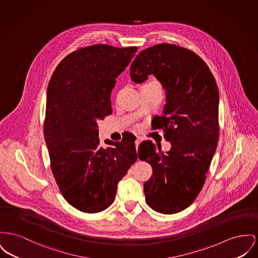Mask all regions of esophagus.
Returning a JSON list of instances; mask_svg holds the SVG:
<instances>
[{
	"mask_svg": "<svg viewBox=\"0 0 258 258\" xmlns=\"http://www.w3.org/2000/svg\"><path fill=\"white\" fill-rule=\"evenodd\" d=\"M141 140H142V138L139 137H137V139H136V146H137V147H138V145H139V143L141 142Z\"/></svg>",
	"mask_w": 258,
	"mask_h": 258,
	"instance_id": "1",
	"label": "esophagus"
}]
</instances>
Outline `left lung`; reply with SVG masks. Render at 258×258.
<instances>
[{
  "label": "left lung",
  "mask_w": 258,
  "mask_h": 258,
  "mask_svg": "<svg viewBox=\"0 0 258 258\" xmlns=\"http://www.w3.org/2000/svg\"><path fill=\"white\" fill-rule=\"evenodd\" d=\"M151 74L167 92L156 128L164 130L171 148L164 154L145 141L138 147V158L153 168L144 183L146 203L156 212L172 214L188 208L206 181L219 137V92L206 62L180 46L159 44L140 51L131 78L142 83Z\"/></svg>",
  "instance_id": "8db88e82"
}]
</instances>
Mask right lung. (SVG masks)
Listing matches in <instances>:
<instances>
[{
    "label": "right lung",
    "instance_id": "obj_1",
    "mask_svg": "<svg viewBox=\"0 0 258 258\" xmlns=\"http://www.w3.org/2000/svg\"><path fill=\"white\" fill-rule=\"evenodd\" d=\"M137 46L92 45L64 57L49 80L44 136L50 167L62 196L87 213L109 208L117 185L137 160L134 138L99 146L97 121L112 113L116 78Z\"/></svg>",
    "mask_w": 258,
    "mask_h": 258
}]
</instances>
